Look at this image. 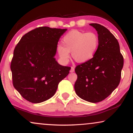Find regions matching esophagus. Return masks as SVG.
Here are the masks:
<instances>
[{
  "mask_svg": "<svg viewBox=\"0 0 133 133\" xmlns=\"http://www.w3.org/2000/svg\"><path fill=\"white\" fill-rule=\"evenodd\" d=\"M74 70H75V68H74V67H71V69H70V72H74Z\"/></svg>",
  "mask_w": 133,
  "mask_h": 133,
  "instance_id": "esophagus-1",
  "label": "esophagus"
}]
</instances>
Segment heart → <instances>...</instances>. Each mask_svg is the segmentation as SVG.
<instances>
[{
  "label": "heart",
  "mask_w": 133,
  "mask_h": 133,
  "mask_svg": "<svg viewBox=\"0 0 133 133\" xmlns=\"http://www.w3.org/2000/svg\"><path fill=\"white\" fill-rule=\"evenodd\" d=\"M62 44L56 47L58 54L64 63L69 59V52L77 63H84L91 59L99 46L97 34L74 30L67 33L62 39Z\"/></svg>",
  "instance_id": "obj_1"
}]
</instances>
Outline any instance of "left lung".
Returning <instances> with one entry per match:
<instances>
[{"label":"left lung","mask_w":133,"mask_h":133,"mask_svg":"<svg viewBox=\"0 0 133 133\" xmlns=\"http://www.w3.org/2000/svg\"><path fill=\"white\" fill-rule=\"evenodd\" d=\"M90 25L97 31L99 46L93 58L76 66L74 88L81 98L97 103L107 98L119 84L123 57L118 41L107 28Z\"/></svg>","instance_id":"left-lung-1"}]
</instances>
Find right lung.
I'll list each match as a JSON object with an SVG mask.
<instances>
[{
    "instance_id": "add662e5",
    "label": "right lung",
    "mask_w": 133,
    "mask_h": 133,
    "mask_svg": "<svg viewBox=\"0 0 133 133\" xmlns=\"http://www.w3.org/2000/svg\"><path fill=\"white\" fill-rule=\"evenodd\" d=\"M67 29L40 26L25 34L15 47L11 68L13 86L23 98L33 103L48 100L70 67L55 59L60 37Z\"/></svg>"
}]
</instances>
